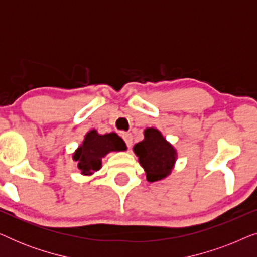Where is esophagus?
I'll return each mask as SVG.
<instances>
[{
    "instance_id": "obj_1",
    "label": "esophagus",
    "mask_w": 257,
    "mask_h": 257,
    "mask_svg": "<svg viewBox=\"0 0 257 257\" xmlns=\"http://www.w3.org/2000/svg\"><path fill=\"white\" fill-rule=\"evenodd\" d=\"M121 137H122V139H124V142L126 143V145H127L128 147L132 145V140H133V138H132L131 133L122 132V133H121Z\"/></svg>"
}]
</instances>
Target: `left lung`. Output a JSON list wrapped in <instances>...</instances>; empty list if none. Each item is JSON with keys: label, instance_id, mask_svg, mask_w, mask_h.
I'll return each instance as SVG.
<instances>
[{"label": "left lung", "instance_id": "1", "mask_svg": "<svg viewBox=\"0 0 257 257\" xmlns=\"http://www.w3.org/2000/svg\"><path fill=\"white\" fill-rule=\"evenodd\" d=\"M143 142L136 144L133 151L145 170L147 181L163 180L171 174L177 160V151L159 130L149 127L144 131Z\"/></svg>", "mask_w": 257, "mask_h": 257}]
</instances>
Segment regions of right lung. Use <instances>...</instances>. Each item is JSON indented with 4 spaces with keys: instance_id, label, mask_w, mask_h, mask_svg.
Listing matches in <instances>:
<instances>
[{
    "instance_id": "1",
    "label": "right lung",
    "mask_w": 257,
    "mask_h": 257,
    "mask_svg": "<svg viewBox=\"0 0 257 257\" xmlns=\"http://www.w3.org/2000/svg\"><path fill=\"white\" fill-rule=\"evenodd\" d=\"M125 150L126 144L117 133L99 135L96 130H91L86 133L82 145L73 153L72 159L77 161L80 173L91 175L100 170L101 160L107 153Z\"/></svg>"
}]
</instances>
